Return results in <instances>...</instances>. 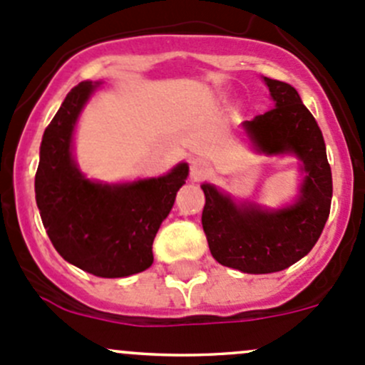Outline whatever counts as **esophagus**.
Wrapping results in <instances>:
<instances>
[{
  "label": "esophagus",
  "instance_id": "1",
  "mask_svg": "<svg viewBox=\"0 0 365 365\" xmlns=\"http://www.w3.org/2000/svg\"><path fill=\"white\" fill-rule=\"evenodd\" d=\"M210 171H212V168H210V164L205 159H194L190 162V178L194 182H200V180L206 178Z\"/></svg>",
  "mask_w": 365,
  "mask_h": 365
}]
</instances>
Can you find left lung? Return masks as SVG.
Wrapping results in <instances>:
<instances>
[{
	"label": "left lung",
	"mask_w": 365,
	"mask_h": 365,
	"mask_svg": "<svg viewBox=\"0 0 365 365\" xmlns=\"http://www.w3.org/2000/svg\"><path fill=\"white\" fill-rule=\"evenodd\" d=\"M264 83L274 109L242 127L256 152L300 159L305 176L298 200L272 212L254 203H235L210 183L201 185V222L210 252L220 264L244 274L281 272L302 259L318 242L332 203V171L314 116L292 84L268 77Z\"/></svg>",
	"instance_id": "obj_1"
}]
</instances>
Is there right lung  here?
<instances>
[{
    "label": "right lung",
    "mask_w": 365,
    "mask_h": 365,
    "mask_svg": "<svg viewBox=\"0 0 365 365\" xmlns=\"http://www.w3.org/2000/svg\"><path fill=\"white\" fill-rule=\"evenodd\" d=\"M98 83L68 91L46 128L35 175L36 206L54 249L97 277H127L153 263V238L189 176L185 162L159 178L132 183L88 180L72 157V135Z\"/></svg>",
    "instance_id": "obj_1"
}]
</instances>
